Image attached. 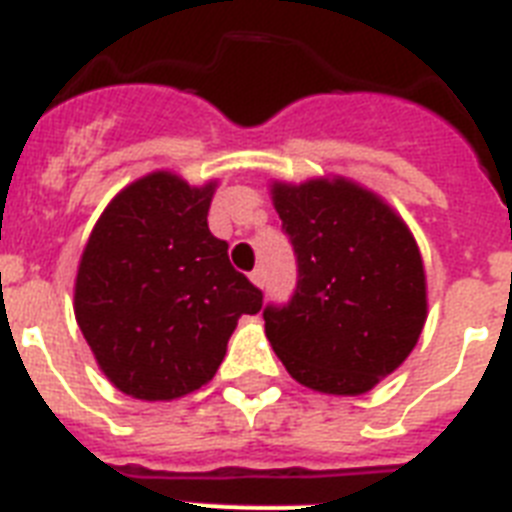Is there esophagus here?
<instances>
[{"label":"esophagus","instance_id":"1","mask_svg":"<svg viewBox=\"0 0 512 512\" xmlns=\"http://www.w3.org/2000/svg\"><path fill=\"white\" fill-rule=\"evenodd\" d=\"M251 282H253V285H256V287H264L266 272H264V269H261V266H259V269H253V272H251Z\"/></svg>","mask_w":512,"mask_h":512}]
</instances>
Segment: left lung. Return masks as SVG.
Here are the masks:
<instances>
[{
    "label": "left lung",
    "instance_id": "left-lung-1",
    "mask_svg": "<svg viewBox=\"0 0 512 512\" xmlns=\"http://www.w3.org/2000/svg\"><path fill=\"white\" fill-rule=\"evenodd\" d=\"M298 285L264 308L287 374L327 395H363L398 369L426 322V274L408 225L345 177L272 183Z\"/></svg>",
    "mask_w": 512,
    "mask_h": 512
}]
</instances>
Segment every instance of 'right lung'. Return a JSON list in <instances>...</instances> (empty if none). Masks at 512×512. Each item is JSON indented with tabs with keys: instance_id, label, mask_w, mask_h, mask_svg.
<instances>
[{
	"instance_id": "1",
	"label": "right lung",
	"mask_w": 512,
	"mask_h": 512,
	"mask_svg": "<svg viewBox=\"0 0 512 512\" xmlns=\"http://www.w3.org/2000/svg\"><path fill=\"white\" fill-rule=\"evenodd\" d=\"M217 183L151 172L101 211L75 277V319L104 377L138 400H175L204 387L259 287L235 272L209 232Z\"/></svg>"
}]
</instances>
